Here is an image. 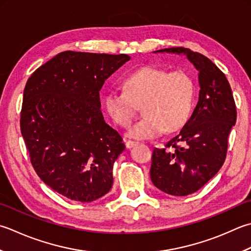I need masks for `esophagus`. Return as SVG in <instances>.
Wrapping results in <instances>:
<instances>
[{
  "mask_svg": "<svg viewBox=\"0 0 251 251\" xmlns=\"http://www.w3.org/2000/svg\"><path fill=\"white\" fill-rule=\"evenodd\" d=\"M137 144H138V142H137V141L127 140V141H126V148H127V149H130V148H132V147H134V146H136Z\"/></svg>",
  "mask_w": 251,
  "mask_h": 251,
  "instance_id": "1",
  "label": "esophagus"
}]
</instances>
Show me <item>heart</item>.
Wrapping results in <instances>:
<instances>
[{
  "label": "heart",
  "mask_w": 251,
  "mask_h": 251,
  "mask_svg": "<svg viewBox=\"0 0 251 251\" xmlns=\"http://www.w3.org/2000/svg\"><path fill=\"white\" fill-rule=\"evenodd\" d=\"M124 92L109 91L104 105L111 119L122 127H129L138 106L146 115L129 130L136 139H152L174 132L187 124L195 103V81L188 73H169L147 65L132 72L123 81Z\"/></svg>",
  "instance_id": "obj_1"
}]
</instances>
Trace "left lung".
Wrapping results in <instances>:
<instances>
[{"label": "left lung", "instance_id": "8db88e82", "mask_svg": "<svg viewBox=\"0 0 251 251\" xmlns=\"http://www.w3.org/2000/svg\"><path fill=\"white\" fill-rule=\"evenodd\" d=\"M199 71V100L180 132L154 148L150 169L155 187L172 196L194 194L218 173L226 158L228 135L236 123V104L224 73L203 54L177 47Z\"/></svg>", "mask_w": 251, "mask_h": 251}]
</instances>
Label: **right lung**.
I'll use <instances>...</instances> for the list:
<instances>
[{"instance_id": "add662e5", "label": "right lung", "mask_w": 251, "mask_h": 251, "mask_svg": "<svg viewBox=\"0 0 251 251\" xmlns=\"http://www.w3.org/2000/svg\"><path fill=\"white\" fill-rule=\"evenodd\" d=\"M129 60L126 54L65 51L27 80L23 138L39 177L64 197L91 202L112 187L113 164L125 145L103 119L100 90Z\"/></svg>"}]
</instances>
